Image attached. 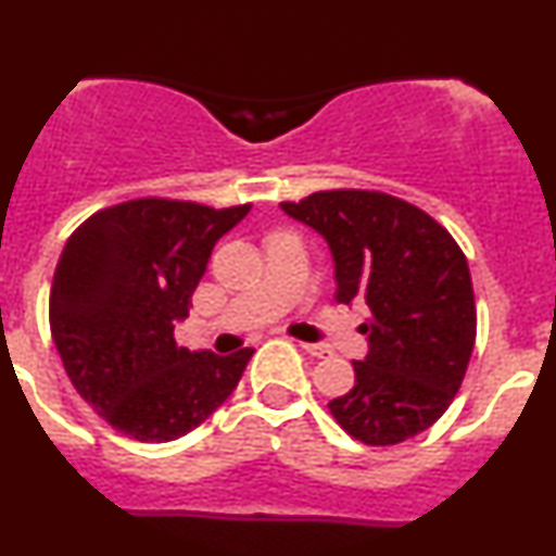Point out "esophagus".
<instances>
[{"mask_svg": "<svg viewBox=\"0 0 556 556\" xmlns=\"http://www.w3.org/2000/svg\"><path fill=\"white\" fill-rule=\"evenodd\" d=\"M301 349L306 354H312V356H319V359H325V356H330L332 352L327 346H323V343H301Z\"/></svg>", "mask_w": 556, "mask_h": 556, "instance_id": "34e87169", "label": "esophagus"}]
</instances>
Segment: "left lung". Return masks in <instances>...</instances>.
Returning a JSON list of instances; mask_svg holds the SVG:
<instances>
[{"instance_id":"left-lung-1","label":"left lung","mask_w":556,"mask_h":556,"mask_svg":"<svg viewBox=\"0 0 556 556\" xmlns=\"http://www.w3.org/2000/svg\"><path fill=\"white\" fill-rule=\"evenodd\" d=\"M282 210L323 233L336 301L362 298L370 308L367 356L354 362V389L330 413L365 445L426 431L450 407L475 352L466 255L431 215L381 191H317Z\"/></svg>"}]
</instances>
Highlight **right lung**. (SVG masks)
Here are the masks:
<instances>
[{
	"instance_id": "right-lung-1",
	"label": "right lung",
	"mask_w": 556,
	"mask_h": 556,
	"mask_svg": "<svg viewBox=\"0 0 556 556\" xmlns=\"http://www.w3.org/2000/svg\"><path fill=\"white\" fill-rule=\"evenodd\" d=\"M248 213L149 197L101 210L68 237L50 290L52 341L81 400L122 434L178 440L237 389L255 349L189 352L173 332L215 242Z\"/></svg>"
}]
</instances>
